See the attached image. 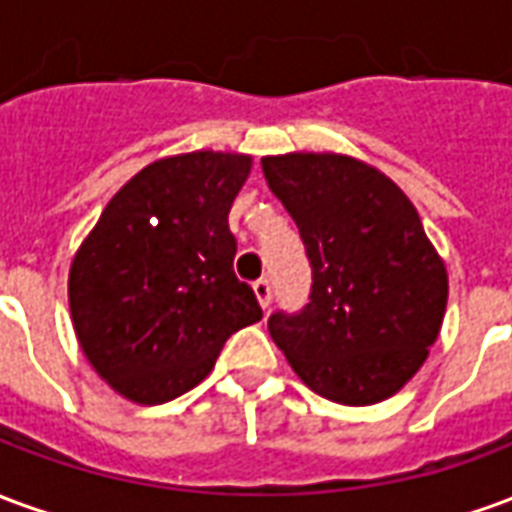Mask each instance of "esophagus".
Masks as SVG:
<instances>
[{
    "label": "esophagus",
    "instance_id": "1",
    "mask_svg": "<svg viewBox=\"0 0 512 512\" xmlns=\"http://www.w3.org/2000/svg\"><path fill=\"white\" fill-rule=\"evenodd\" d=\"M252 290H255L260 307H263V310H268V304H271V285H268V279H257L255 285H252Z\"/></svg>",
    "mask_w": 512,
    "mask_h": 512
}]
</instances>
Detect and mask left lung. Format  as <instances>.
Wrapping results in <instances>:
<instances>
[{
	"instance_id": "left-lung-1",
	"label": "left lung",
	"mask_w": 512,
	"mask_h": 512,
	"mask_svg": "<svg viewBox=\"0 0 512 512\" xmlns=\"http://www.w3.org/2000/svg\"><path fill=\"white\" fill-rule=\"evenodd\" d=\"M299 227L310 304L274 312L268 332L296 376L326 400L373 406L428 359L447 310V268L395 180L340 153L263 158Z\"/></svg>"
}]
</instances>
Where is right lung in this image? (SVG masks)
<instances>
[{
  "label": "right lung",
  "mask_w": 512,
  "mask_h": 512,
  "mask_svg": "<svg viewBox=\"0 0 512 512\" xmlns=\"http://www.w3.org/2000/svg\"><path fill=\"white\" fill-rule=\"evenodd\" d=\"M252 156L194 150L139 169L76 249L68 301L87 362L139 406L189 392L263 318L235 277L233 200Z\"/></svg>",
  "instance_id": "obj_1"
}]
</instances>
